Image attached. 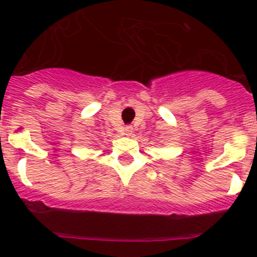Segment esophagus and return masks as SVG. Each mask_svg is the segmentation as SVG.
I'll use <instances>...</instances> for the list:
<instances>
[{
	"label": "esophagus",
	"mask_w": 257,
	"mask_h": 257,
	"mask_svg": "<svg viewBox=\"0 0 257 257\" xmlns=\"http://www.w3.org/2000/svg\"><path fill=\"white\" fill-rule=\"evenodd\" d=\"M133 134V127L127 126L126 127V135H131Z\"/></svg>",
	"instance_id": "obj_1"
}]
</instances>
